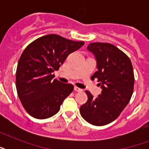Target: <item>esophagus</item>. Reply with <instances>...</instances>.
<instances>
[{
  "instance_id": "34e87169",
  "label": "esophagus",
  "mask_w": 149,
  "mask_h": 149,
  "mask_svg": "<svg viewBox=\"0 0 149 149\" xmlns=\"http://www.w3.org/2000/svg\"><path fill=\"white\" fill-rule=\"evenodd\" d=\"M74 91H77V92H82V91H83V90L80 88H79V87H77V86H75Z\"/></svg>"
}]
</instances>
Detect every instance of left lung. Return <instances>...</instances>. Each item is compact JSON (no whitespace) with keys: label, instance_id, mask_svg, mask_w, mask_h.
I'll return each instance as SVG.
<instances>
[{"label":"left lung","instance_id":"left-lung-1","mask_svg":"<svg viewBox=\"0 0 149 149\" xmlns=\"http://www.w3.org/2000/svg\"><path fill=\"white\" fill-rule=\"evenodd\" d=\"M87 49L96 57L98 70L92 77L97 79L102 91L97 98L85 91L88 100L79 112L88 123L103 126L118 118L129 103L134 91V71L128 56L113 45L93 42Z\"/></svg>","mask_w":149,"mask_h":149}]
</instances>
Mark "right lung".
<instances>
[{
	"label": "right lung",
	"instance_id": "1",
	"mask_svg": "<svg viewBox=\"0 0 149 149\" xmlns=\"http://www.w3.org/2000/svg\"><path fill=\"white\" fill-rule=\"evenodd\" d=\"M84 44L50 34L25 48L17 63L16 89L24 108L31 117L45 119L58 113L74 87L54 79L53 72Z\"/></svg>",
	"mask_w": 149,
	"mask_h": 149
}]
</instances>
